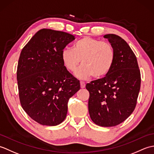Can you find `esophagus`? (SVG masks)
Wrapping results in <instances>:
<instances>
[{
    "label": "esophagus",
    "instance_id": "34e87169",
    "mask_svg": "<svg viewBox=\"0 0 154 154\" xmlns=\"http://www.w3.org/2000/svg\"><path fill=\"white\" fill-rule=\"evenodd\" d=\"M80 85H81V88H85V83L83 81H81L80 82Z\"/></svg>",
    "mask_w": 154,
    "mask_h": 154
}]
</instances>
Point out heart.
Listing matches in <instances>:
<instances>
[{"label": "heart", "instance_id": "obj_1", "mask_svg": "<svg viewBox=\"0 0 154 154\" xmlns=\"http://www.w3.org/2000/svg\"><path fill=\"white\" fill-rule=\"evenodd\" d=\"M61 59L64 66L70 72L76 70L81 60L83 65L75 72L76 77L79 79H86L91 75L100 78L112 68L115 51L109 42L87 36L78 40L73 49H63Z\"/></svg>", "mask_w": 154, "mask_h": 154}]
</instances>
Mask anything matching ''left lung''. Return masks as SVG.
<instances>
[{"instance_id":"obj_1","label":"left lung","mask_w":154,"mask_h":154,"mask_svg":"<svg viewBox=\"0 0 154 154\" xmlns=\"http://www.w3.org/2000/svg\"><path fill=\"white\" fill-rule=\"evenodd\" d=\"M104 38L115 51L113 65L106 77L87 83L86 89L91 120L98 126L110 127L124 122L134 110L141 75L136 55L126 42L115 34Z\"/></svg>"}]
</instances>
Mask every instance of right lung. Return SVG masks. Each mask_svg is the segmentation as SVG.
<instances>
[{
	"mask_svg": "<svg viewBox=\"0 0 154 154\" xmlns=\"http://www.w3.org/2000/svg\"><path fill=\"white\" fill-rule=\"evenodd\" d=\"M75 40L66 32L42 29L23 48L17 67L22 109L35 122L56 126L65 120L69 99L80 89L79 81L65 68L62 51Z\"/></svg>",
	"mask_w": 154,
	"mask_h": 154,
	"instance_id": "right-lung-1",
	"label": "right lung"
}]
</instances>
